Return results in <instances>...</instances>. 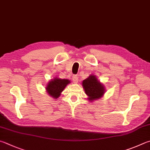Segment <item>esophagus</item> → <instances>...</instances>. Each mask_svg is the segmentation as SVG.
<instances>
[{
	"mask_svg": "<svg viewBox=\"0 0 150 150\" xmlns=\"http://www.w3.org/2000/svg\"><path fill=\"white\" fill-rule=\"evenodd\" d=\"M72 79H73V83H77L78 81H79V77L77 75H73V77H72Z\"/></svg>",
	"mask_w": 150,
	"mask_h": 150,
	"instance_id": "34e87169",
	"label": "esophagus"
}]
</instances>
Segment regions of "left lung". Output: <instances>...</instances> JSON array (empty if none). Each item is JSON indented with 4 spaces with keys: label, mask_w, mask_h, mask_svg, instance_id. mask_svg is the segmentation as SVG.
I'll list each match as a JSON object with an SVG mask.
<instances>
[{
    "label": "left lung",
    "mask_w": 150,
    "mask_h": 150,
    "mask_svg": "<svg viewBox=\"0 0 150 150\" xmlns=\"http://www.w3.org/2000/svg\"><path fill=\"white\" fill-rule=\"evenodd\" d=\"M82 85L84 92L88 96L87 99L91 102L101 98L105 92L104 84L93 74H91L88 78L83 80Z\"/></svg>",
    "instance_id": "8db88e82"
}]
</instances>
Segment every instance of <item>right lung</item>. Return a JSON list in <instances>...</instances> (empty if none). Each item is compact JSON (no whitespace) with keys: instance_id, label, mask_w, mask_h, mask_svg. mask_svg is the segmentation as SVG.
I'll list each match as a JSON object with an SVG mask.
<instances>
[{"instance_id":"1","label":"right lung","mask_w":150,"mask_h":150,"mask_svg":"<svg viewBox=\"0 0 150 150\" xmlns=\"http://www.w3.org/2000/svg\"><path fill=\"white\" fill-rule=\"evenodd\" d=\"M71 81L69 79H62L60 78L55 77L49 81L46 86V91L50 97L54 99L58 98L68 84Z\"/></svg>"}]
</instances>
